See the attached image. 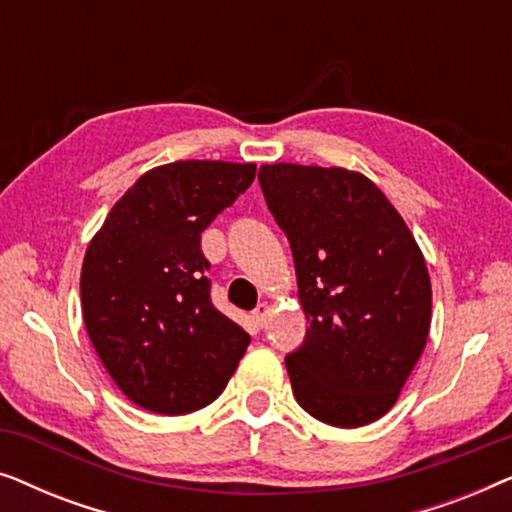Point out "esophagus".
Returning <instances> with one entry per match:
<instances>
[{"label":"esophagus","instance_id":"1","mask_svg":"<svg viewBox=\"0 0 512 512\" xmlns=\"http://www.w3.org/2000/svg\"><path fill=\"white\" fill-rule=\"evenodd\" d=\"M268 317H270V305L268 303H261L254 312H251V319H254V324L258 328L265 326V321H268Z\"/></svg>","mask_w":512,"mask_h":512}]
</instances>
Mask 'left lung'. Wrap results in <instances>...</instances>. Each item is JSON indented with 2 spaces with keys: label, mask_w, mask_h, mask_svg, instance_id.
I'll return each instance as SVG.
<instances>
[{
  "label": "left lung",
  "mask_w": 512,
  "mask_h": 512,
  "mask_svg": "<svg viewBox=\"0 0 512 512\" xmlns=\"http://www.w3.org/2000/svg\"><path fill=\"white\" fill-rule=\"evenodd\" d=\"M289 237L298 300L310 321L286 356L293 396L319 422L356 429L394 408L431 328L422 249L380 188L345 167L258 170Z\"/></svg>",
  "instance_id": "left-lung-1"
}]
</instances>
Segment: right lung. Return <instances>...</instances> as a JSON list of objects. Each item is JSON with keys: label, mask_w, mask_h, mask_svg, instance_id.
<instances>
[{"label": "right lung", "mask_w": 512, "mask_h": 512, "mask_svg": "<svg viewBox=\"0 0 512 512\" xmlns=\"http://www.w3.org/2000/svg\"><path fill=\"white\" fill-rule=\"evenodd\" d=\"M256 177L254 163L177 160L111 207L81 268L88 338L116 387L156 415H188L226 389L251 342L209 300L200 235Z\"/></svg>", "instance_id": "1"}]
</instances>
